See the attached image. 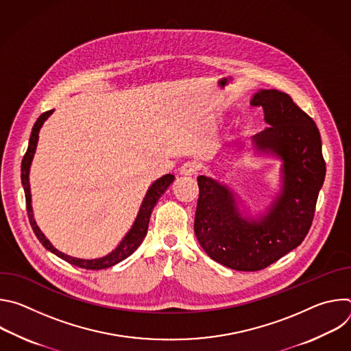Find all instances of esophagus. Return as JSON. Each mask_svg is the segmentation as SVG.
Returning <instances> with one entry per match:
<instances>
[{"label": "esophagus", "instance_id": "esophagus-1", "mask_svg": "<svg viewBox=\"0 0 351 351\" xmlns=\"http://www.w3.org/2000/svg\"><path fill=\"white\" fill-rule=\"evenodd\" d=\"M197 171H198V165L195 164V162H184L182 167H180V169H179V173L182 175V176H193V175H195L197 173Z\"/></svg>", "mask_w": 351, "mask_h": 351}]
</instances>
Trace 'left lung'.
Instances as JSON below:
<instances>
[{
	"instance_id": "left-lung-1",
	"label": "left lung",
	"mask_w": 351,
	"mask_h": 351,
	"mask_svg": "<svg viewBox=\"0 0 351 351\" xmlns=\"http://www.w3.org/2000/svg\"><path fill=\"white\" fill-rule=\"evenodd\" d=\"M263 107L268 128L253 136L261 152L283 161L282 193L258 221L241 218L232 191L219 182L198 176L194 233L204 252L236 271H260L274 264L306 239L315 214L326 165L319 130L290 95L260 90L252 99Z\"/></svg>"
}]
</instances>
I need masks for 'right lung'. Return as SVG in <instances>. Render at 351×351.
<instances>
[{
    "instance_id": "add662e5",
    "label": "right lung",
    "mask_w": 351,
    "mask_h": 351,
    "mask_svg": "<svg viewBox=\"0 0 351 351\" xmlns=\"http://www.w3.org/2000/svg\"><path fill=\"white\" fill-rule=\"evenodd\" d=\"M53 114L51 111H47L44 114H41L38 117V119L36 121L33 129H32V134L29 138V147L26 149V153L23 156L22 160V167H21V178H22V184L25 189V197H26V210H27V217H29V222L32 225V229L34 232V234L37 236L38 241L47 248L49 252L54 253L56 256H58L60 258L65 260L66 263L75 265V267H80L84 269H106L110 268L121 261H123L125 258H128L130 254L134 253V250L141 244L143 239L147 234V229H148V222H149V217H152V213L158 202V198L165 193V190L169 187V184L173 182L175 176L173 175H164L162 178H160L158 180H156L153 183V186L148 189L144 199H143V204L140 207L138 215L130 229V232L125 236V239L122 240V243L114 250V252L103 258H97V260H80V258H73L69 257L61 252H58L57 248H54L49 243L45 236L40 232L38 226L36 225L34 219H33V211H32V199H30V186H29V169H30V164L36 152V145H37V140H38V130L41 128V125L44 123V121Z\"/></svg>"
}]
</instances>
